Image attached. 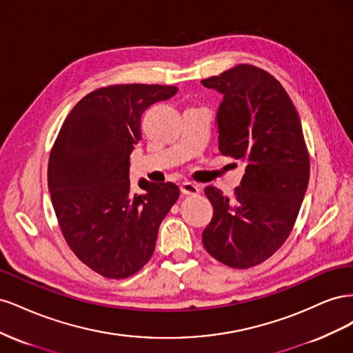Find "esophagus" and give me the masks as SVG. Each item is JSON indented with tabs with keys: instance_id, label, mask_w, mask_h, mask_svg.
Returning <instances> with one entry per match:
<instances>
[{
	"instance_id": "obj_1",
	"label": "esophagus",
	"mask_w": 353,
	"mask_h": 353,
	"mask_svg": "<svg viewBox=\"0 0 353 353\" xmlns=\"http://www.w3.org/2000/svg\"><path fill=\"white\" fill-rule=\"evenodd\" d=\"M199 191L200 190L194 183H188V181H185V183L181 184V193L185 196H196L199 194Z\"/></svg>"
}]
</instances>
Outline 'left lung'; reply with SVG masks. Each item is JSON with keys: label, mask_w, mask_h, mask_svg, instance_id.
<instances>
[{"label": "left lung", "mask_w": 353, "mask_h": 353, "mask_svg": "<svg viewBox=\"0 0 353 353\" xmlns=\"http://www.w3.org/2000/svg\"><path fill=\"white\" fill-rule=\"evenodd\" d=\"M201 85L222 97L219 152L245 163L232 197L205 188L213 216L201 241L219 262L250 268L281 248L301 210L309 183L302 123L281 83L262 69L240 65Z\"/></svg>", "instance_id": "left-lung-1"}]
</instances>
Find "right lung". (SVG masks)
<instances>
[{
	"mask_svg": "<svg viewBox=\"0 0 353 353\" xmlns=\"http://www.w3.org/2000/svg\"><path fill=\"white\" fill-rule=\"evenodd\" d=\"M178 92L166 85H112L68 114L48 162V190L72 252L108 279H126L152 258L157 231L175 205L174 183L140 179L132 193L130 156L143 113Z\"/></svg>",
	"mask_w": 353,
	"mask_h": 353,
	"instance_id": "add662e5",
	"label": "right lung"
}]
</instances>
